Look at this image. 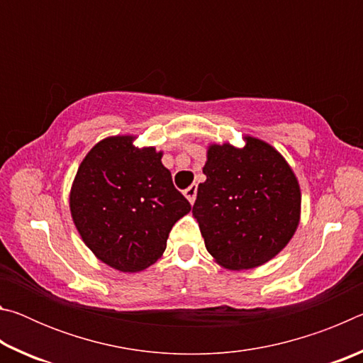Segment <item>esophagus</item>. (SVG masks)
<instances>
[{"label": "esophagus", "mask_w": 363, "mask_h": 363, "mask_svg": "<svg viewBox=\"0 0 363 363\" xmlns=\"http://www.w3.org/2000/svg\"><path fill=\"white\" fill-rule=\"evenodd\" d=\"M196 189H199V186H196V184H192V186H189L186 190H184V195H186V199L190 201V203H194L195 201Z\"/></svg>", "instance_id": "esophagus-1"}]
</instances>
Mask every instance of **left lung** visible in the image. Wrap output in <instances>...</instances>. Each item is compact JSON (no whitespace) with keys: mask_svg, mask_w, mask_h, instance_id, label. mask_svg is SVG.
<instances>
[{"mask_svg":"<svg viewBox=\"0 0 363 363\" xmlns=\"http://www.w3.org/2000/svg\"><path fill=\"white\" fill-rule=\"evenodd\" d=\"M194 214L205 247L227 269H253L290 242L299 223L301 192L284 157L259 139L243 149L211 145Z\"/></svg>","mask_w":363,"mask_h":363,"instance_id":"1","label":"left lung"}]
</instances>
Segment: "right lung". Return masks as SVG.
<instances>
[{"label":"right lung","mask_w":363,"mask_h":363,"mask_svg":"<svg viewBox=\"0 0 363 363\" xmlns=\"http://www.w3.org/2000/svg\"><path fill=\"white\" fill-rule=\"evenodd\" d=\"M190 208L163 167L162 152L138 149L133 136L96 144L79 164L70 192L72 218L83 242L121 272L157 262L173 225Z\"/></svg>","instance_id":"1"}]
</instances>
